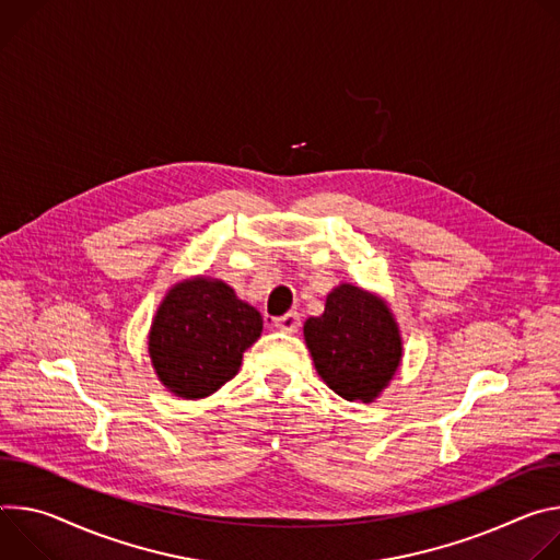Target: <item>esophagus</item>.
Listing matches in <instances>:
<instances>
[{
  "label": "esophagus",
  "instance_id": "esophagus-1",
  "mask_svg": "<svg viewBox=\"0 0 560 560\" xmlns=\"http://www.w3.org/2000/svg\"><path fill=\"white\" fill-rule=\"evenodd\" d=\"M273 327L278 329V331H282V334H295L298 329H300V316L298 314H284V316H280V318H276L273 320Z\"/></svg>",
  "mask_w": 560,
  "mask_h": 560
}]
</instances>
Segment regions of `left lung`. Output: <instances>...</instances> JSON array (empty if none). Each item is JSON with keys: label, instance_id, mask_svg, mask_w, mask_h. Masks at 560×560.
<instances>
[{"label": "left lung", "instance_id": "1", "mask_svg": "<svg viewBox=\"0 0 560 560\" xmlns=\"http://www.w3.org/2000/svg\"><path fill=\"white\" fill-rule=\"evenodd\" d=\"M304 342L318 376L349 402H374L402 362V336L387 300L340 282L325 302V314L304 323Z\"/></svg>", "mask_w": 560, "mask_h": 560}]
</instances>
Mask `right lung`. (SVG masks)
Returning <instances> with one entry per match:
<instances>
[{
	"label": "right lung",
	"instance_id": "add662e5",
	"mask_svg": "<svg viewBox=\"0 0 560 560\" xmlns=\"http://www.w3.org/2000/svg\"><path fill=\"white\" fill-rule=\"evenodd\" d=\"M262 334L256 306L207 276L175 282L149 329V358L158 381L177 398L200 400L226 385L242 353Z\"/></svg>",
	"mask_w": 560,
	"mask_h": 560
}]
</instances>
